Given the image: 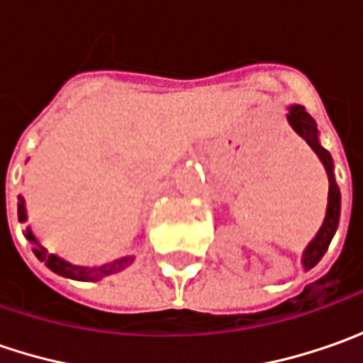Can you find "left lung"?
Returning <instances> with one entry per match:
<instances>
[{"label":"left lung","instance_id":"1","mask_svg":"<svg viewBox=\"0 0 363 363\" xmlns=\"http://www.w3.org/2000/svg\"><path fill=\"white\" fill-rule=\"evenodd\" d=\"M289 125L295 129V133L303 137L307 141V145L313 149L317 153V157L321 160L325 172L329 177V194H328V210H325V218H323V224L321 228L317 230L315 238L311 242L305 246L303 250V269L309 271L313 269L315 264L323 258L325 250H328L329 242L333 238V234L337 230V224H340V212H342V194H340V186L335 182V172H333V160L329 155V151L325 147L321 145L319 141V131H317V123L315 119L303 108L301 105H291L289 106V115H286Z\"/></svg>","mask_w":363,"mask_h":363}]
</instances>
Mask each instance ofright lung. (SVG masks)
I'll use <instances>...</instances> for the list:
<instances>
[{
    "label": "right lung",
    "mask_w": 363,
    "mask_h": 363,
    "mask_svg": "<svg viewBox=\"0 0 363 363\" xmlns=\"http://www.w3.org/2000/svg\"><path fill=\"white\" fill-rule=\"evenodd\" d=\"M18 220H20V222H26V220H28L26 200H23L21 196H18ZM23 236L32 242L34 255L48 267L50 271L60 274V277H66V279H72V281H101V279H105V277H111V274H115V272H121L123 269H127L133 260H135L133 255H127V257L115 258V260H111V262L94 264V267L74 264V262H70V260H66V258L58 257V255H50L48 248L35 238V234L32 232L30 226L26 228Z\"/></svg>",
    "instance_id": "add662e5"
}]
</instances>
